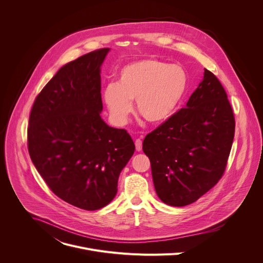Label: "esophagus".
Segmentation results:
<instances>
[{
	"mask_svg": "<svg viewBox=\"0 0 263 263\" xmlns=\"http://www.w3.org/2000/svg\"><path fill=\"white\" fill-rule=\"evenodd\" d=\"M135 147H136V151L140 152L142 149V140L140 138H137L135 140Z\"/></svg>",
	"mask_w": 263,
	"mask_h": 263,
	"instance_id": "esophagus-1",
	"label": "esophagus"
}]
</instances>
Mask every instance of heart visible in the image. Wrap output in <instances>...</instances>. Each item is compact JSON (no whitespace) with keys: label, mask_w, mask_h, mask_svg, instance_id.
I'll use <instances>...</instances> for the list:
<instances>
[{"label":"heart","mask_w":263,"mask_h":263,"mask_svg":"<svg viewBox=\"0 0 263 263\" xmlns=\"http://www.w3.org/2000/svg\"><path fill=\"white\" fill-rule=\"evenodd\" d=\"M186 89L187 73L181 65L148 58L124 65L118 82L106 85L103 98L118 125L127 122L133 110V100L139 116L158 124L175 114Z\"/></svg>","instance_id":"b5f03b06"}]
</instances>
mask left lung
I'll return each mask as SVG.
<instances>
[{"mask_svg":"<svg viewBox=\"0 0 263 263\" xmlns=\"http://www.w3.org/2000/svg\"><path fill=\"white\" fill-rule=\"evenodd\" d=\"M234 133L235 119L226 90L204 68L203 81L186 107L142 142L159 199L182 207L210 191L226 170Z\"/></svg>","mask_w":263,"mask_h":263,"instance_id":"1","label":"left lung"}]
</instances>
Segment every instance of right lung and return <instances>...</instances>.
I'll return each mask as SVG.
<instances>
[{
    "label": "right lung",
    "instance_id": "obj_1",
    "mask_svg": "<svg viewBox=\"0 0 263 263\" xmlns=\"http://www.w3.org/2000/svg\"><path fill=\"white\" fill-rule=\"evenodd\" d=\"M108 52L99 49L62 66L37 95L27 132L29 155L49 189L88 211L114 200L135 149L125 129L100 116V66Z\"/></svg>",
    "mask_w": 263,
    "mask_h": 263
}]
</instances>
